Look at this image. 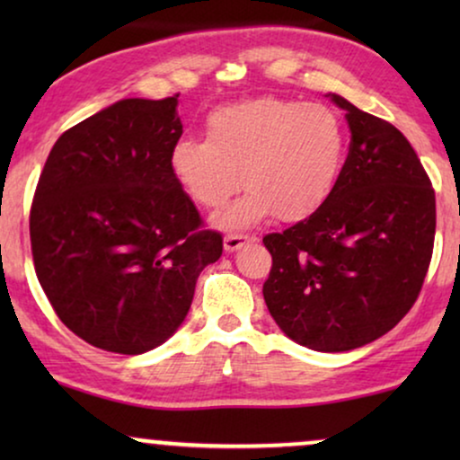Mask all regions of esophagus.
<instances>
[{
    "label": "esophagus",
    "instance_id": "1",
    "mask_svg": "<svg viewBox=\"0 0 460 460\" xmlns=\"http://www.w3.org/2000/svg\"><path fill=\"white\" fill-rule=\"evenodd\" d=\"M255 238L253 236H244V234H226L224 236V249L232 253V251H238L243 247V244L247 243H253Z\"/></svg>",
    "mask_w": 460,
    "mask_h": 460
}]
</instances>
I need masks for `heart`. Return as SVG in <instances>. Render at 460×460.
Segmentation results:
<instances>
[{
    "label": "heart",
    "instance_id": "1",
    "mask_svg": "<svg viewBox=\"0 0 460 460\" xmlns=\"http://www.w3.org/2000/svg\"><path fill=\"white\" fill-rule=\"evenodd\" d=\"M348 134L324 104L255 98L219 106L207 117V136L172 146L169 169L184 192L217 209L241 184V199L213 216L219 228L241 230L279 213L301 222L323 207L341 175Z\"/></svg>",
    "mask_w": 460,
    "mask_h": 460
}]
</instances>
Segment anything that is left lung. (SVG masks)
<instances>
[{"label":"left lung","instance_id":"left-lung-1","mask_svg":"<svg viewBox=\"0 0 460 460\" xmlns=\"http://www.w3.org/2000/svg\"><path fill=\"white\" fill-rule=\"evenodd\" d=\"M349 153L329 200L263 236L272 270L263 299L276 324L314 351H349L394 329L423 287L436 236V194L400 129L339 93Z\"/></svg>","mask_w":460,"mask_h":460}]
</instances>
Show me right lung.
Here are the masks:
<instances>
[{"label":"right lung","instance_id":"1","mask_svg":"<svg viewBox=\"0 0 460 460\" xmlns=\"http://www.w3.org/2000/svg\"><path fill=\"white\" fill-rule=\"evenodd\" d=\"M181 136L178 96L125 98L65 131L31 207V249L58 318L93 348L137 356L190 310L222 234L199 230L169 169Z\"/></svg>","mask_w":460,"mask_h":460}]
</instances>
